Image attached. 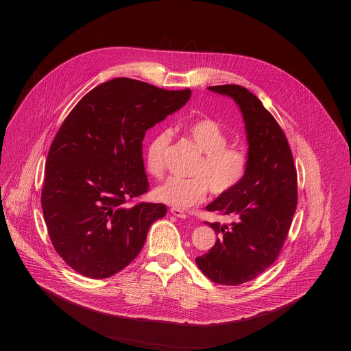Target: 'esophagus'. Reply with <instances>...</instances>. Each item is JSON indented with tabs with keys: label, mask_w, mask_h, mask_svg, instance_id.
Masks as SVG:
<instances>
[{
	"label": "esophagus",
	"mask_w": 351,
	"mask_h": 351,
	"mask_svg": "<svg viewBox=\"0 0 351 351\" xmlns=\"http://www.w3.org/2000/svg\"><path fill=\"white\" fill-rule=\"evenodd\" d=\"M171 214L175 215V217H178V218H186V217H187V214H186L184 211H182L180 208H175V207L171 208Z\"/></svg>",
	"instance_id": "1"
}]
</instances>
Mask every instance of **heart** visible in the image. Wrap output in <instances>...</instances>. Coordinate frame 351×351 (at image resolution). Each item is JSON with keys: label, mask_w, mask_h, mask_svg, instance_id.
<instances>
[{"label": "heart", "mask_w": 351, "mask_h": 351, "mask_svg": "<svg viewBox=\"0 0 351 351\" xmlns=\"http://www.w3.org/2000/svg\"><path fill=\"white\" fill-rule=\"evenodd\" d=\"M184 133L203 154L193 168V178H169L156 189L158 202L175 208H189L203 203L208 190L222 195L237 189L247 175L248 156L241 147L229 144L225 128L215 119L199 118L186 123ZM171 141L172 132L161 130L147 145L145 167L156 178L164 175V157Z\"/></svg>", "instance_id": "obj_1"}]
</instances>
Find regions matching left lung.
<instances>
[{"label":"left lung","instance_id":"left-lung-1","mask_svg":"<svg viewBox=\"0 0 351 351\" xmlns=\"http://www.w3.org/2000/svg\"><path fill=\"white\" fill-rule=\"evenodd\" d=\"M208 88L232 97L240 107L248 169L237 189L206 207L234 221L208 222L219 237L195 264L214 283L237 286L256 279L278 260L297 207V172L282 128L252 91L237 84Z\"/></svg>","mask_w":351,"mask_h":351}]
</instances>
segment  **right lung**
I'll return each mask as SVG.
<instances>
[{
    "label": "right lung",
    "mask_w": 351,
    "mask_h": 351,
    "mask_svg": "<svg viewBox=\"0 0 351 351\" xmlns=\"http://www.w3.org/2000/svg\"><path fill=\"white\" fill-rule=\"evenodd\" d=\"M190 94L117 77L90 90L65 118L47 156L41 208L56 252L80 275L122 271L165 217L164 204L137 202L149 189L141 144Z\"/></svg>",
    "instance_id": "1"
}]
</instances>
